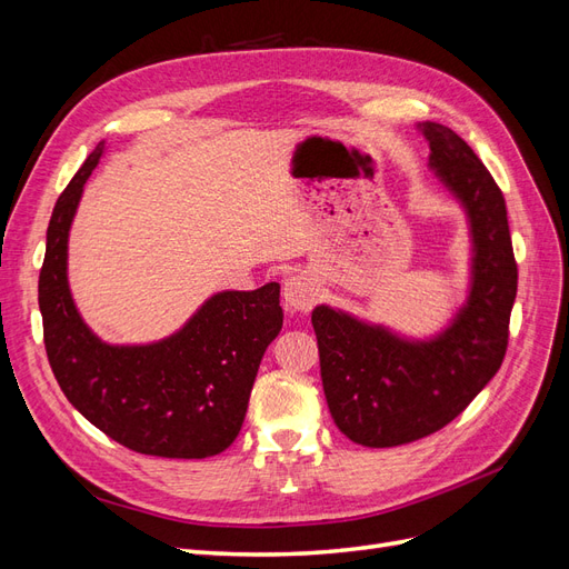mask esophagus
<instances>
[{
  "label": "esophagus",
  "mask_w": 569,
  "mask_h": 569,
  "mask_svg": "<svg viewBox=\"0 0 569 569\" xmlns=\"http://www.w3.org/2000/svg\"><path fill=\"white\" fill-rule=\"evenodd\" d=\"M282 295H284V301L291 308H297V311H308V308L316 303L318 287H316L311 274L297 272V274H291V278L284 280Z\"/></svg>",
  "instance_id": "esophagus-1"
}]
</instances>
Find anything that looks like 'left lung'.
Wrapping results in <instances>:
<instances>
[{"mask_svg": "<svg viewBox=\"0 0 569 569\" xmlns=\"http://www.w3.org/2000/svg\"><path fill=\"white\" fill-rule=\"evenodd\" d=\"M418 130L429 142V170L468 218V299L427 339H408L325 303L311 316L327 406L341 435L370 449L435 435L470 406L503 363L518 295L501 189L451 128L425 120Z\"/></svg>", "mask_w": 569, "mask_h": 569, "instance_id": "left-lung-1", "label": "left lung"}]
</instances>
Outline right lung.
Masks as SVG:
<instances>
[{"label":"right lung","instance_id":"right-lung-1","mask_svg":"<svg viewBox=\"0 0 569 569\" xmlns=\"http://www.w3.org/2000/svg\"><path fill=\"white\" fill-rule=\"evenodd\" d=\"M104 142L61 192L47 228L38 301L44 349L66 399L130 451L209 458L237 439L268 343L282 330L280 284L218 291L178 332L107 343L80 318L68 287V232Z\"/></svg>","mask_w":569,"mask_h":569}]
</instances>
